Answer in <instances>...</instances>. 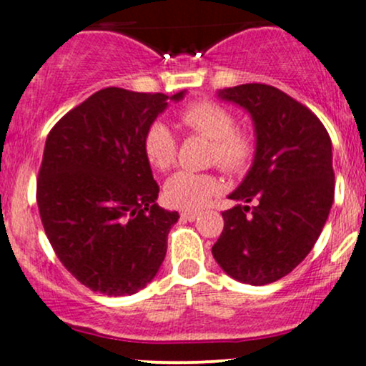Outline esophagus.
I'll return each instance as SVG.
<instances>
[{
	"instance_id": "34e87169",
	"label": "esophagus",
	"mask_w": 366,
	"mask_h": 366,
	"mask_svg": "<svg viewBox=\"0 0 366 366\" xmlns=\"http://www.w3.org/2000/svg\"><path fill=\"white\" fill-rule=\"evenodd\" d=\"M180 218L186 222H194L197 218V213L196 212H182L180 213Z\"/></svg>"
}]
</instances>
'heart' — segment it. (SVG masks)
I'll list each match as a JSON object with an SVG mask.
<instances>
[{
    "mask_svg": "<svg viewBox=\"0 0 366 366\" xmlns=\"http://www.w3.org/2000/svg\"><path fill=\"white\" fill-rule=\"evenodd\" d=\"M179 120L189 132L212 141L208 162L215 163L222 172L239 175L249 169L254 157L253 136L236 129V117L220 103L196 99L180 110ZM142 151L154 170H169L177 157V139L165 124L153 122L142 137ZM218 189L220 182L213 174L177 172L167 180L163 199L172 208L194 212L203 208Z\"/></svg>",
    "mask_w": 366,
    "mask_h": 366,
    "instance_id": "1",
    "label": "heart"
}]
</instances>
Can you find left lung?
Masks as SVG:
<instances>
[{"mask_svg": "<svg viewBox=\"0 0 366 366\" xmlns=\"http://www.w3.org/2000/svg\"><path fill=\"white\" fill-rule=\"evenodd\" d=\"M218 96L251 113L256 154L229 196L253 207L222 213L213 258L239 282H275L303 262L329 217L335 186L330 136L310 108L274 86L242 84Z\"/></svg>", "mask_w": 366, "mask_h": 366, "instance_id": "left-lung-1", "label": "left lung"}]
</instances>
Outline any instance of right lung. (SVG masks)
I'll use <instances>...</instances> for the list:
<instances>
[{
	"label": "right lung",
	"mask_w": 366,
	"mask_h": 366,
	"mask_svg": "<svg viewBox=\"0 0 366 366\" xmlns=\"http://www.w3.org/2000/svg\"><path fill=\"white\" fill-rule=\"evenodd\" d=\"M184 92L107 87L49 130L36 189L41 222L63 267L91 291L137 292L165 259L179 213L157 204L142 137Z\"/></svg>",
	"instance_id": "1"
}]
</instances>
